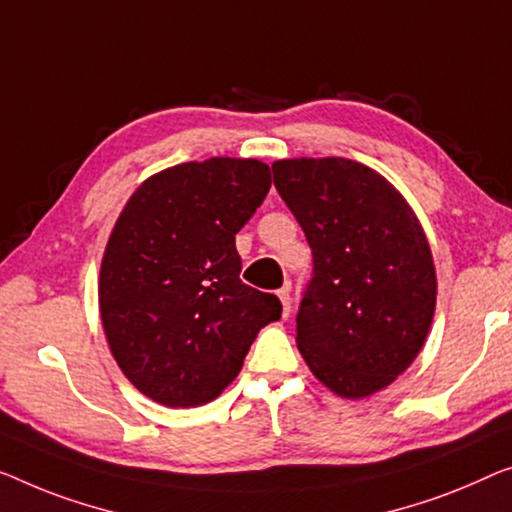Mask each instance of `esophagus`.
Masks as SVG:
<instances>
[{
  "label": "esophagus",
  "mask_w": 512,
  "mask_h": 512,
  "mask_svg": "<svg viewBox=\"0 0 512 512\" xmlns=\"http://www.w3.org/2000/svg\"><path fill=\"white\" fill-rule=\"evenodd\" d=\"M289 292H292V285H289V282H285V285L278 289V299L282 301V315L285 317H289V312H292V296H289Z\"/></svg>",
  "instance_id": "1"
}]
</instances>
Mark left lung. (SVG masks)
Masks as SVG:
<instances>
[{
    "label": "left lung",
    "instance_id": "left-lung-1",
    "mask_svg": "<svg viewBox=\"0 0 512 512\" xmlns=\"http://www.w3.org/2000/svg\"><path fill=\"white\" fill-rule=\"evenodd\" d=\"M312 250L296 342L319 381L365 398L402 375L430 331L437 278L414 211L384 177L347 158L271 165Z\"/></svg>",
    "mask_w": 512,
    "mask_h": 512
}]
</instances>
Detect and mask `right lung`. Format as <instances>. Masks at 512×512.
<instances>
[{"instance_id": "1", "label": "right lung", "mask_w": 512, "mask_h": 512, "mask_svg": "<svg viewBox=\"0 0 512 512\" xmlns=\"http://www.w3.org/2000/svg\"><path fill=\"white\" fill-rule=\"evenodd\" d=\"M269 165L209 158L154 174L121 211L98 282L112 356L167 407L216 400L239 375L276 294L241 282L236 232L262 207Z\"/></svg>"}]
</instances>
